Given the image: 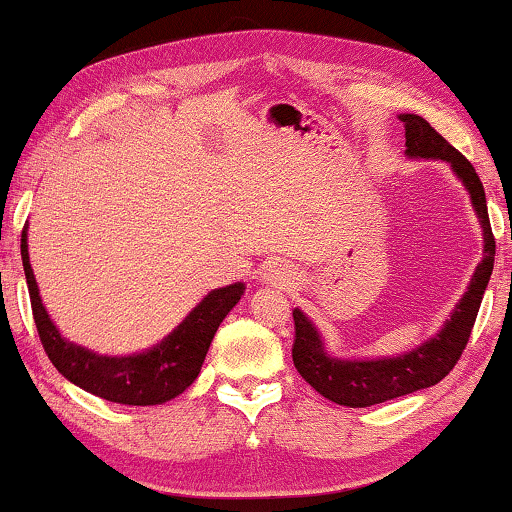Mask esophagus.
Returning <instances> with one entry per match:
<instances>
[{
  "mask_svg": "<svg viewBox=\"0 0 512 512\" xmlns=\"http://www.w3.org/2000/svg\"><path fill=\"white\" fill-rule=\"evenodd\" d=\"M259 280L264 284H271V287H291L293 280H296V275H293L291 268L282 262H271L262 268V273H259Z\"/></svg>",
  "mask_w": 512,
  "mask_h": 512,
  "instance_id": "1",
  "label": "esophagus"
}]
</instances>
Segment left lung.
<instances>
[{
  "mask_svg": "<svg viewBox=\"0 0 512 512\" xmlns=\"http://www.w3.org/2000/svg\"><path fill=\"white\" fill-rule=\"evenodd\" d=\"M400 121L404 124L409 158L443 160L465 185L483 228V259L443 329L427 343L400 354V357H332L327 354L314 323L300 309H293V323H296V339H293L291 350L293 366L320 395L341 406H350V409L395 400V397L429 388L447 377L470 341L474 320L479 314L485 287L490 282L492 266H495V237H492L485 192L470 160L458 153L443 135L433 131L429 121L420 115H400Z\"/></svg>",
  "mask_w": 512,
  "mask_h": 512,
  "instance_id": "left-lung-1",
  "label": "left lung"
}]
</instances>
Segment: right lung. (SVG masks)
I'll return each mask as SVG.
<instances>
[{"label":"right lung","instance_id":"right-lung-1","mask_svg":"<svg viewBox=\"0 0 512 512\" xmlns=\"http://www.w3.org/2000/svg\"><path fill=\"white\" fill-rule=\"evenodd\" d=\"M20 250L33 320H36L42 348H45L49 361L54 363L60 375L83 391L128 406L162 404L187 391L201 372L216 329L246 291L244 282L214 289L189 311V316L167 339L153 345L151 350L128 354V357H106V354L67 341L58 332L54 320L49 318L29 262L27 228L22 230Z\"/></svg>","mask_w":512,"mask_h":512}]
</instances>
